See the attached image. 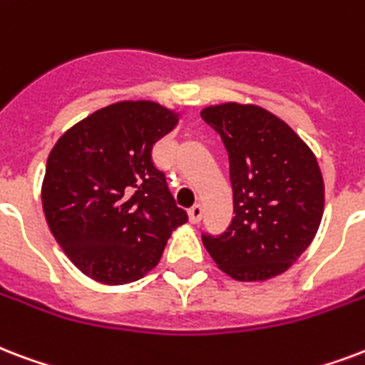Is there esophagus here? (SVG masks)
I'll list each match as a JSON object with an SVG mask.
<instances>
[{
    "mask_svg": "<svg viewBox=\"0 0 365 365\" xmlns=\"http://www.w3.org/2000/svg\"><path fill=\"white\" fill-rule=\"evenodd\" d=\"M202 218V207L197 202L193 207L189 208V220H191V224H199Z\"/></svg>",
    "mask_w": 365,
    "mask_h": 365,
    "instance_id": "obj_1",
    "label": "esophagus"
}]
</instances>
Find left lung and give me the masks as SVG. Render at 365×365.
Returning <instances> with one entry per match:
<instances>
[{
	"label": "left lung",
	"instance_id": "left-lung-1",
	"mask_svg": "<svg viewBox=\"0 0 365 365\" xmlns=\"http://www.w3.org/2000/svg\"><path fill=\"white\" fill-rule=\"evenodd\" d=\"M224 141L233 189L232 224L202 235L208 255L237 282L283 274L312 243L324 216V178L312 149L289 124L257 105L201 110Z\"/></svg>",
	"mask_w": 365,
	"mask_h": 365
}]
</instances>
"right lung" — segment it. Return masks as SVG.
Segmentation results:
<instances>
[{"instance_id": "1", "label": "right lung", "mask_w": 365, "mask_h": 365, "mask_svg": "<svg viewBox=\"0 0 365 365\" xmlns=\"http://www.w3.org/2000/svg\"><path fill=\"white\" fill-rule=\"evenodd\" d=\"M176 124L178 113L158 103L120 101L74 124L49 153L41 183L47 226L91 279L138 282L187 222L151 157Z\"/></svg>"}]
</instances>
